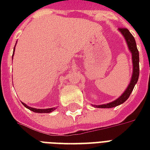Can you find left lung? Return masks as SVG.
Returning a JSON list of instances; mask_svg holds the SVG:
<instances>
[{"mask_svg":"<svg viewBox=\"0 0 150 150\" xmlns=\"http://www.w3.org/2000/svg\"><path fill=\"white\" fill-rule=\"evenodd\" d=\"M119 31L121 33L124 38H125V41L128 44V47L130 52L132 54V78L130 80L129 86L127 87L126 90L123 94L120 96L116 100L110 102L108 104H101V105H94L96 108H113L118 106L120 104H123L129 99V96L132 93L133 88L135 87L136 83H137L139 78V52L136 41L132 35V34L129 31L128 29L126 28H120Z\"/></svg>","mask_w":150,"mask_h":150,"instance_id":"obj_1","label":"left lung"}]
</instances>
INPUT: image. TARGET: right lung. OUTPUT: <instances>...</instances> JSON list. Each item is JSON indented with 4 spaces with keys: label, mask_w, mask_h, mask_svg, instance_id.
Instances as JSON below:
<instances>
[{
    "label": "right lung",
    "mask_w": 150,
    "mask_h": 150,
    "mask_svg": "<svg viewBox=\"0 0 150 150\" xmlns=\"http://www.w3.org/2000/svg\"><path fill=\"white\" fill-rule=\"evenodd\" d=\"M14 50H15V46H14ZM13 54H14V50H13ZM22 104L24 105L25 107L28 108V109H30V111L32 112H38V113H50L53 112V111H54L56 109L55 108H46V109H40V108H31V107H29L28 105L23 103V102H21Z\"/></svg>",
    "instance_id": "1"
}]
</instances>
